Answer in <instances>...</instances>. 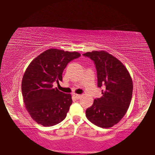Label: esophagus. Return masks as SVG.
<instances>
[{"label":"esophagus","mask_w":155,"mask_h":155,"mask_svg":"<svg viewBox=\"0 0 155 155\" xmlns=\"http://www.w3.org/2000/svg\"><path fill=\"white\" fill-rule=\"evenodd\" d=\"M73 96H74V97H75V99H80L82 97V95L81 94H74Z\"/></svg>","instance_id":"34e87169"}]
</instances>
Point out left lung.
<instances>
[{
	"instance_id": "obj_1",
	"label": "left lung",
	"mask_w": 155,
	"mask_h": 155,
	"mask_svg": "<svg viewBox=\"0 0 155 155\" xmlns=\"http://www.w3.org/2000/svg\"><path fill=\"white\" fill-rule=\"evenodd\" d=\"M83 55L94 61L99 87L105 85V90H101L102 97L94 99L92 107L86 110V117L95 126L111 128L122 119L130 104L132 78L121 61L105 51Z\"/></svg>"
}]
</instances>
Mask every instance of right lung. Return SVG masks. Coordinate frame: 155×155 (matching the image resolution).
<instances>
[{
  "instance_id": "right-lung-1",
  "label": "right lung",
  "mask_w": 155,
  "mask_h": 155,
  "mask_svg": "<svg viewBox=\"0 0 155 155\" xmlns=\"http://www.w3.org/2000/svg\"><path fill=\"white\" fill-rule=\"evenodd\" d=\"M80 56L76 51L49 48L32 60L22 80V94L25 108L31 118L48 127L65 119L73 103L71 94L53 88V82L62 80L68 63Z\"/></svg>"
}]
</instances>
